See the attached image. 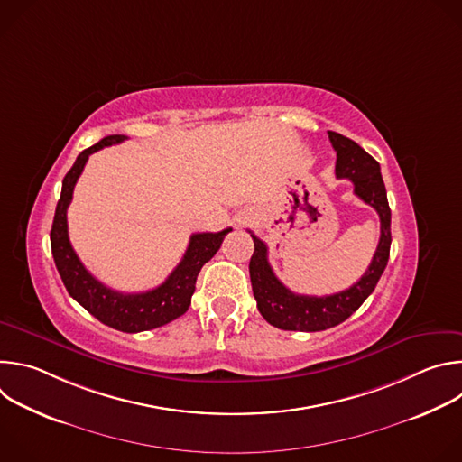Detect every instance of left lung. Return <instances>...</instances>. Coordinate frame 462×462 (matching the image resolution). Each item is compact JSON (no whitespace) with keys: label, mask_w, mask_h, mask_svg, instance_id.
Masks as SVG:
<instances>
[{"label":"left lung","mask_w":462,"mask_h":462,"mask_svg":"<svg viewBox=\"0 0 462 462\" xmlns=\"http://www.w3.org/2000/svg\"><path fill=\"white\" fill-rule=\"evenodd\" d=\"M327 134L337 152V177L349 179L355 186V195L373 207L380 217V241L371 265L353 287L331 296H303L292 292L276 278L267 257V245L250 232L254 254L248 271L257 309L271 325L283 331L316 333L346 321L374 291L389 259L391 210L380 164L355 141L337 131H327Z\"/></svg>","instance_id":"left-lung-1"}]
</instances>
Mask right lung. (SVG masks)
Segmentation results:
<instances>
[{
	"label": "right lung",
	"mask_w": 462,
	"mask_h": 462,
	"mask_svg": "<svg viewBox=\"0 0 462 462\" xmlns=\"http://www.w3.org/2000/svg\"><path fill=\"white\" fill-rule=\"evenodd\" d=\"M125 139V135H109L95 146L84 150L77 157L68 175L63 177L61 195L56 205L51 228V250L65 289L88 312H91L104 325L116 328V331L141 333L162 327L188 310L197 276H199L205 263L216 255L225 236L232 228H225L221 232L191 234L189 245L179 265L162 285L152 291L124 294L100 283L82 265V261L71 246L68 234V208L73 199L75 184L84 171L89 155L102 150L104 146L124 143Z\"/></svg>",
	"instance_id": "obj_1"
}]
</instances>
